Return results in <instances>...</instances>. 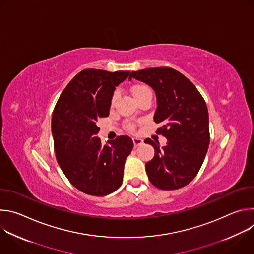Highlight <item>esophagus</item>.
Listing matches in <instances>:
<instances>
[{"label": "esophagus", "mask_w": 254, "mask_h": 254, "mask_svg": "<svg viewBox=\"0 0 254 254\" xmlns=\"http://www.w3.org/2000/svg\"><path fill=\"white\" fill-rule=\"evenodd\" d=\"M132 141H133V146L134 148H137L138 146H140V144H142L143 140L139 137H132Z\"/></svg>", "instance_id": "1"}]
</instances>
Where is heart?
Masks as SVG:
<instances>
[{"label":"heart","instance_id":"obj_1","mask_svg":"<svg viewBox=\"0 0 254 254\" xmlns=\"http://www.w3.org/2000/svg\"><path fill=\"white\" fill-rule=\"evenodd\" d=\"M148 89H149V87H147L146 85H135V86H133V88H132V92H133V95H134V97H135V96H137L138 94H140L141 92L146 91V90H148ZM116 99H117V93L113 96V99H112L113 104L115 103ZM128 128L131 129V128H132V126H131V125H128Z\"/></svg>","mask_w":254,"mask_h":254}]
</instances>
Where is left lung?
<instances>
[{
    "label": "left lung",
    "mask_w": 254,
    "mask_h": 254,
    "mask_svg": "<svg viewBox=\"0 0 254 254\" xmlns=\"http://www.w3.org/2000/svg\"><path fill=\"white\" fill-rule=\"evenodd\" d=\"M135 78L150 85L157 97L154 121L164 126L157 130L167 138L160 147L150 138L144 142L155 149L146 164L151 183L162 190H176L188 185L198 174L210 141L207 105L196 86L182 73L170 67L132 71Z\"/></svg>",
    "instance_id": "1"
}]
</instances>
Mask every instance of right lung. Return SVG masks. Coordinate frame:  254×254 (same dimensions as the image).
Returning a JSON list of instances; mask_svg holds the SVG:
<instances>
[{
  "mask_svg": "<svg viewBox=\"0 0 254 254\" xmlns=\"http://www.w3.org/2000/svg\"><path fill=\"white\" fill-rule=\"evenodd\" d=\"M129 71L84 69L62 91L52 115L57 162L79 191L106 196L123 183L124 168L133 142L127 135L101 143L96 121L110 115L116 87Z\"/></svg>",
  "mask_w": 254,
  "mask_h": 254,
  "instance_id": "obj_1",
  "label": "right lung"
}]
</instances>
